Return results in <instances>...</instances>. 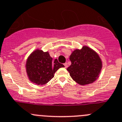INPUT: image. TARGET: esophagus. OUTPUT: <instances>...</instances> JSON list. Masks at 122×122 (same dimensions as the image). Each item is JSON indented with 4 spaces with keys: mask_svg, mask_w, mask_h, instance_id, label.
Returning a JSON list of instances; mask_svg holds the SVG:
<instances>
[{
    "mask_svg": "<svg viewBox=\"0 0 122 122\" xmlns=\"http://www.w3.org/2000/svg\"><path fill=\"white\" fill-rule=\"evenodd\" d=\"M64 66H65V68H66L67 67H68V63H64Z\"/></svg>",
    "mask_w": 122,
    "mask_h": 122,
    "instance_id": "esophagus-1",
    "label": "esophagus"
}]
</instances>
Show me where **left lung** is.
I'll return each instance as SVG.
<instances>
[{
  "instance_id": "8db88e82",
  "label": "left lung",
  "mask_w": 122,
  "mask_h": 122,
  "mask_svg": "<svg viewBox=\"0 0 122 122\" xmlns=\"http://www.w3.org/2000/svg\"><path fill=\"white\" fill-rule=\"evenodd\" d=\"M71 65L67 68L70 76L80 85L90 84L99 77L102 62L99 54L86 46L76 49L70 57Z\"/></svg>"
}]
</instances>
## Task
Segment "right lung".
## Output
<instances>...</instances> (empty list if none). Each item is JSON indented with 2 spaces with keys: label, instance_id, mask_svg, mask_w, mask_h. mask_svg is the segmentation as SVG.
<instances>
[{
  "label": "right lung",
  "instance_id": "right-lung-1",
  "mask_svg": "<svg viewBox=\"0 0 122 122\" xmlns=\"http://www.w3.org/2000/svg\"><path fill=\"white\" fill-rule=\"evenodd\" d=\"M65 67L58 62L52 60L48 52L36 50L29 56L26 62V71L30 81L38 85L47 83L54 77V74L60 68Z\"/></svg>",
  "mask_w": 122,
  "mask_h": 122
}]
</instances>
